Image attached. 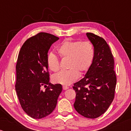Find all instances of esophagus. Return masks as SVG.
Wrapping results in <instances>:
<instances>
[{
	"label": "esophagus",
	"instance_id": "esophagus-1",
	"mask_svg": "<svg viewBox=\"0 0 131 131\" xmlns=\"http://www.w3.org/2000/svg\"><path fill=\"white\" fill-rule=\"evenodd\" d=\"M62 89H63L64 90H66V89H69V87L67 86H62Z\"/></svg>",
	"mask_w": 131,
	"mask_h": 131
}]
</instances>
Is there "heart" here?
I'll return each mask as SVG.
<instances>
[{
	"label": "heart",
	"mask_w": 131,
	"mask_h": 131,
	"mask_svg": "<svg viewBox=\"0 0 131 131\" xmlns=\"http://www.w3.org/2000/svg\"><path fill=\"white\" fill-rule=\"evenodd\" d=\"M57 52L61 58L69 59L67 70L60 71L53 76L56 83L69 85L89 69L94 61L95 50L93 44L89 41L65 40L57 48ZM48 67L51 71L57 72L60 69V60L53 53H50L47 58Z\"/></svg>",
	"instance_id": "obj_1"
}]
</instances>
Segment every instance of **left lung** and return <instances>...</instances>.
<instances>
[{"instance_id": "1", "label": "left lung", "mask_w": 131, "mask_h": 131, "mask_svg": "<svg viewBox=\"0 0 131 131\" xmlns=\"http://www.w3.org/2000/svg\"><path fill=\"white\" fill-rule=\"evenodd\" d=\"M94 45L95 55L85 77L74 84L76 92L74 107L89 119H95L106 112L114 98L117 79L110 48L103 37L87 33Z\"/></svg>"}]
</instances>
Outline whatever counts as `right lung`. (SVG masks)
Listing matches in <instances>:
<instances>
[{
  "instance_id": "1",
  "label": "right lung",
  "mask_w": 131,
  "mask_h": 131,
  "mask_svg": "<svg viewBox=\"0 0 131 131\" xmlns=\"http://www.w3.org/2000/svg\"><path fill=\"white\" fill-rule=\"evenodd\" d=\"M59 37L40 32L28 39L18 57L15 90L23 110L33 119H42L54 110L62 91L61 84L49 82L48 52ZM44 86L46 89L42 90Z\"/></svg>"
}]
</instances>
